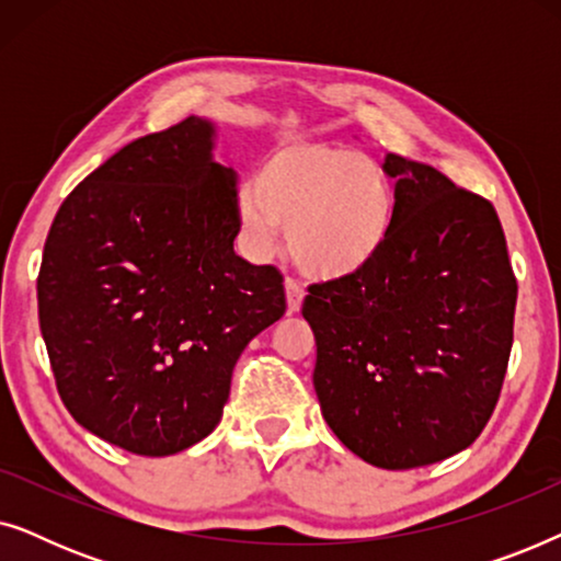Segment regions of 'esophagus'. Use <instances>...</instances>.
I'll use <instances>...</instances> for the list:
<instances>
[{"mask_svg": "<svg viewBox=\"0 0 561 561\" xmlns=\"http://www.w3.org/2000/svg\"><path fill=\"white\" fill-rule=\"evenodd\" d=\"M286 301H288L290 313H296L304 304V288H301V283H296L294 278H286Z\"/></svg>", "mask_w": 561, "mask_h": 561, "instance_id": "34e87169", "label": "esophagus"}]
</instances>
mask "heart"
<instances>
[{"instance_id":"obj_1","label":"heart","mask_w":561,"mask_h":561,"mask_svg":"<svg viewBox=\"0 0 561 561\" xmlns=\"http://www.w3.org/2000/svg\"><path fill=\"white\" fill-rule=\"evenodd\" d=\"M396 209V188L378 163L319 142H288L271 152L255 186L237 196L252 248L267 255L288 229L290 257L317 280H347L378 263Z\"/></svg>"}]
</instances>
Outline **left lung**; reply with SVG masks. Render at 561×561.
Returning a JSON list of instances; mask_svg holds the SVG:
<instances>
[{
    "instance_id": "8db88e82",
    "label": "left lung",
    "mask_w": 561,
    "mask_h": 561,
    "mask_svg": "<svg viewBox=\"0 0 561 561\" xmlns=\"http://www.w3.org/2000/svg\"><path fill=\"white\" fill-rule=\"evenodd\" d=\"M382 171L398 202L386 252L311 286L301 313L329 428L365 462L411 470L467 449L493 416L518 283L488 198L393 152Z\"/></svg>"
}]
</instances>
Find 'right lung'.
<instances>
[{
  "label": "right lung",
  "mask_w": 561,
  "mask_h": 561,
  "mask_svg": "<svg viewBox=\"0 0 561 561\" xmlns=\"http://www.w3.org/2000/svg\"><path fill=\"white\" fill-rule=\"evenodd\" d=\"M211 148L202 117L125 145L45 240L37 317L60 401L133 455L209 436L242 350L286 313L283 275L234 252L237 191Z\"/></svg>",
  "instance_id": "obj_1"
}]
</instances>
